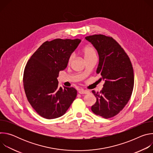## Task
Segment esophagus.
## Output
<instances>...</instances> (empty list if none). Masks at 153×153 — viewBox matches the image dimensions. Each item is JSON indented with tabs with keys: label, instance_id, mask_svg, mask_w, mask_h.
<instances>
[{
	"label": "esophagus",
	"instance_id": "34e87169",
	"mask_svg": "<svg viewBox=\"0 0 153 153\" xmlns=\"http://www.w3.org/2000/svg\"><path fill=\"white\" fill-rule=\"evenodd\" d=\"M79 93L81 94H88L89 93V91H86V90H80L79 91Z\"/></svg>",
	"mask_w": 153,
	"mask_h": 153
}]
</instances>
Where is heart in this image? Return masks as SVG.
Wrapping results in <instances>:
<instances>
[{
  "mask_svg": "<svg viewBox=\"0 0 153 153\" xmlns=\"http://www.w3.org/2000/svg\"><path fill=\"white\" fill-rule=\"evenodd\" d=\"M82 51H83L85 59H87V58H89L90 57L96 56V51H95L94 48L92 46H90V45H87V46L83 48ZM73 58H74V54H71V56L69 57L68 62L71 63V61L73 60Z\"/></svg>",
  "mask_w": 153,
  "mask_h": 153,
  "instance_id": "b5f03b06",
  "label": "heart"
}]
</instances>
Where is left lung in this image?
Wrapping results in <instances>:
<instances>
[{"instance_id":"left-lung-1","label":"left lung","mask_w":153,"mask_h":153,"mask_svg":"<svg viewBox=\"0 0 153 153\" xmlns=\"http://www.w3.org/2000/svg\"><path fill=\"white\" fill-rule=\"evenodd\" d=\"M97 51L99 61L96 70L105 83L100 93L92 91L96 102L92 111L105 119L117 115L128 102L134 87V71L126 53L112 37L102 34L87 36Z\"/></svg>"}]
</instances>
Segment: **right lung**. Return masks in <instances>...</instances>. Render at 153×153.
<instances>
[{"mask_svg":"<svg viewBox=\"0 0 153 153\" xmlns=\"http://www.w3.org/2000/svg\"><path fill=\"white\" fill-rule=\"evenodd\" d=\"M81 40L56 39L47 41L28 61L24 74L27 99L42 117L53 119L67 112L77 96L71 87L59 86L60 71L67 68L69 57Z\"/></svg>","mask_w":153,"mask_h":153,"instance_id":"add662e5","label":"right lung"}]
</instances>
